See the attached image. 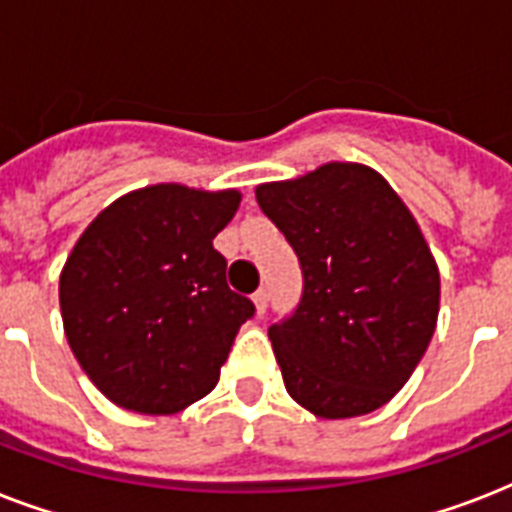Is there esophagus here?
<instances>
[{
  "mask_svg": "<svg viewBox=\"0 0 512 512\" xmlns=\"http://www.w3.org/2000/svg\"><path fill=\"white\" fill-rule=\"evenodd\" d=\"M252 303H255L257 316H263L265 308H268V292H265V289H257L255 295H252Z\"/></svg>",
  "mask_w": 512,
  "mask_h": 512,
  "instance_id": "esophagus-1",
  "label": "esophagus"
}]
</instances>
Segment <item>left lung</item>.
Listing matches in <instances>:
<instances>
[{"mask_svg":"<svg viewBox=\"0 0 512 512\" xmlns=\"http://www.w3.org/2000/svg\"><path fill=\"white\" fill-rule=\"evenodd\" d=\"M255 196L303 265L300 308L268 329L287 393L321 420L385 406L425 356L441 303L414 215L358 162L263 183Z\"/></svg>","mask_w":512,"mask_h":512,"instance_id":"left-lung-1","label":"left lung"}]
</instances>
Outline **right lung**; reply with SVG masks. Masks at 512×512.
<instances>
[{"label": "right lung", "instance_id": "obj_1", "mask_svg": "<svg viewBox=\"0 0 512 512\" xmlns=\"http://www.w3.org/2000/svg\"><path fill=\"white\" fill-rule=\"evenodd\" d=\"M241 191L156 183L111 201L60 271V316L76 361L111 404L177 414L217 385L255 313L225 284L212 239Z\"/></svg>", "mask_w": 512, "mask_h": 512}]
</instances>
